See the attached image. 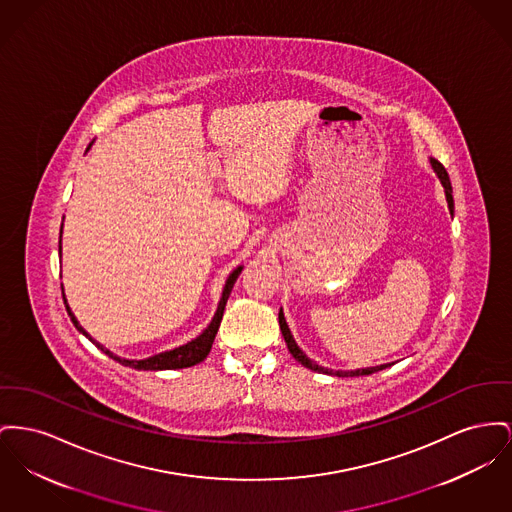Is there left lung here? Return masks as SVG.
<instances>
[{
  "label": "left lung",
  "mask_w": 512,
  "mask_h": 512,
  "mask_svg": "<svg viewBox=\"0 0 512 512\" xmlns=\"http://www.w3.org/2000/svg\"><path fill=\"white\" fill-rule=\"evenodd\" d=\"M429 164H431L433 172L437 174V178H439L441 185H443V189H445V197H447L449 211H451L452 214V212H454V199H452V185L451 180H449V174H447L445 166H443L439 160L429 158ZM278 323H280V331H282V336H284V340H286V344H288L290 354L296 358V361H300L303 367H307V369H311V371L325 373V375H336V377H360V375H371V373H375V371H381V369L389 367V363H385V365H377V367H365V369H352V371H332V369H327V367H321V365H317L315 361L309 360V358L303 354V350H301L300 346L296 344V340H294L292 332L288 329V323H286V319H284L282 309H280V313H278Z\"/></svg>",
  "instance_id": "left-lung-1"
}]
</instances>
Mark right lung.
I'll list each match as a JSON object with an SVG mask.
<instances>
[{
	"label": "right lung",
	"mask_w": 512,
	"mask_h": 512,
	"mask_svg": "<svg viewBox=\"0 0 512 512\" xmlns=\"http://www.w3.org/2000/svg\"><path fill=\"white\" fill-rule=\"evenodd\" d=\"M94 143V141H92ZM89 145V149L92 147ZM87 149V151H89ZM61 228H63V224H61ZM243 267H238V269H234V271L230 272V276L226 278V284H224V290H222V296H220V301H218V307H216V313H214V317H212L211 323H209V327L205 329V331L201 332L197 338H193L191 342H187V344H183V346H178V348H174V350H166V352H160V354H154L151 358H145V360H125V358H120V356H116V354H112L108 348H104L100 342H96L94 338H92L89 332L85 331L81 325H79V321H77V317L73 315V311H71V307L67 305V300L65 301V307H67V313H69V317H71V321H73V325L77 327V331L83 332L89 340H91L92 344L98 348V350H102L106 356H110L112 360L120 361L121 365H125V367H133V369H139V371H162V369H183V367H191V365H197V363H201V361L205 360L207 356H209V352H211L212 342H214V336H216V332H218V327H220V321H222V315H224V307H226V301L230 298V292H232V288H234V284H236V280H238V276H240V272Z\"/></svg>",
	"instance_id": "add662e5"
}]
</instances>
